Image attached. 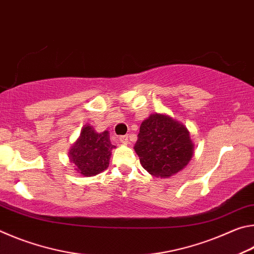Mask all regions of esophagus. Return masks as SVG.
Listing matches in <instances>:
<instances>
[{
  "label": "esophagus",
  "instance_id": "1",
  "mask_svg": "<svg viewBox=\"0 0 254 254\" xmlns=\"http://www.w3.org/2000/svg\"><path fill=\"white\" fill-rule=\"evenodd\" d=\"M119 141H120V142L127 144V143L128 142V136H127V135H121V136H119Z\"/></svg>",
  "mask_w": 254,
  "mask_h": 254
}]
</instances>
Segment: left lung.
Masks as SVG:
<instances>
[{
    "instance_id": "8db88e82",
    "label": "left lung",
    "mask_w": 254,
    "mask_h": 254,
    "mask_svg": "<svg viewBox=\"0 0 254 254\" xmlns=\"http://www.w3.org/2000/svg\"><path fill=\"white\" fill-rule=\"evenodd\" d=\"M134 150L150 175L165 178L187 166L194 143L183 123L169 115L154 113L141 123Z\"/></svg>"
}]
</instances>
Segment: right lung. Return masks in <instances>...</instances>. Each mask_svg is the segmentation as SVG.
<instances>
[{"label":"right lung","instance_id":"right-lung-1","mask_svg":"<svg viewBox=\"0 0 254 254\" xmlns=\"http://www.w3.org/2000/svg\"><path fill=\"white\" fill-rule=\"evenodd\" d=\"M109 131L97 133L92 126H85L78 140L69 150V160L76 170L85 177H91L104 171L109 167L111 150Z\"/></svg>","mask_w":254,"mask_h":254}]
</instances>
